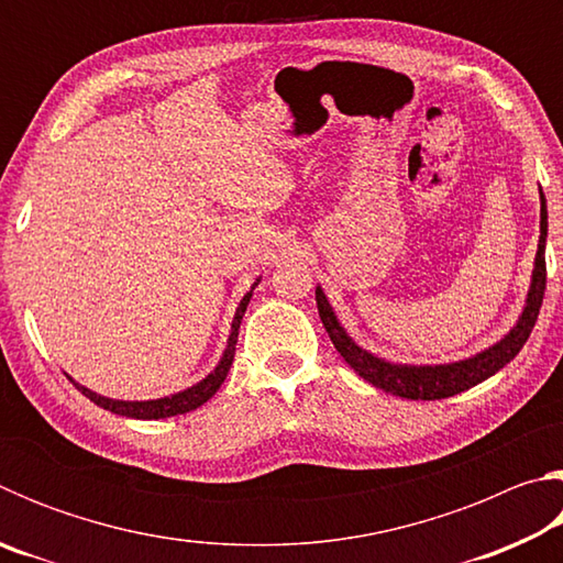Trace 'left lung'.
<instances>
[{
    "mask_svg": "<svg viewBox=\"0 0 563 563\" xmlns=\"http://www.w3.org/2000/svg\"><path fill=\"white\" fill-rule=\"evenodd\" d=\"M539 201H541V221H539V251L537 258H533V271H531V285L527 292V300H523V310L519 320L514 322V328L504 335L501 340L494 342L487 350L476 352L472 357L456 360V362H442V365H402V362H389L373 352L360 347L355 340L347 335V330L342 328L338 320L335 310H332L330 300L325 292L318 285L316 288V300H318V312L322 325H325L332 345L342 355V360L355 369V373L367 379L369 385H375L385 393L405 399H444L452 395H460L464 389L484 383V379L497 375L499 369L519 355L523 342L529 340L533 325H537L541 300H544L547 290V198L539 188Z\"/></svg>",
    "mask_w": 563,
    "mask_h": 563,
    "instance_id": "left-lung-1",
    "label": "left lung"
}]
</instances>
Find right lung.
Instances as JSON below:
<instances>
[{
	"label": "right lung",
	"instance_id": "right-lung-1",
	"mask_svg": "<svg viewBox=\"0 0 563 563\" xmlns=\"http://www.w3.org/2000/svg\"><path fill=\"white\" fill-rule=\"evenodd\" d=\"M258 283H261V278L251 285V290L243 295L241 305L235 308V316H233V322H231V335H228L225 350H223L221 360H218V365L201 379V383L180 389V393H176V395L158 397V399H113V397H103L99 393H93V389L79 385L74 377H69L66 373L64 375L71 379L76 389H81L84 397H89L93 405L109 409V412H113V415L131 417V419H164V417L186 415V412H190V409H196V407H201L203 402H208V399H211L218 393V389H221L228 373H231V365H233V357H235L238 330H241V320L245 316V308L253 298V290L258 288Z\"/></svg>",
	"mask_w": 563,
	"mask_h": 563
}]
</instances>
